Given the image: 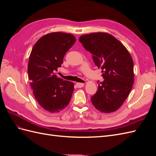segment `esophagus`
Segmentation results:
<instances>
[{
    "instance_id": "34e87169",
    "label": "esophagus",
    "mask_w": 156,
    "mask_h": 156,
    "mask_svg": "<svg viewBox=\"0 0 156 156\" xmlns=\"http://www.w3.org/2000/svg\"><path fill=\"white\" fill-rule=\"evenodd\" d=\"M76 86L77 88H82L84 87V83H76Z\"/></svg>"
}]
</instances>
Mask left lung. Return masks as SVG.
Listing matches in <instances>:
<instances>
[{"instance_id": "1", "label": "left lung", "mask_w": 156, "mask_h": 156, "mask_svg": "<svg viewBox=\"0 0 156 156\" xmlns=\"http://www.w3.org/2000/svg\"><path fill=\"white\" fill-rule=\"evenodd\" d=\"M79 41L90 52L104 79L98 81V90L91 97L92 104L102 112L116 111L126 100L133 84V62L130 54L120 41L107 33L83 35Z\"/></svg>"}]
</instances>
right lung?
<instances>
[{"mask_svg":"<svg viewBox=\"0 0 156 156\" xmlns=\"http://www.w3.org/2000/svg\"><path fill=\"white\" fill-rule=\"evenodd\" d=\"M75 41L72 34L52 32L40 38L32 49L28 64L30 87L37 101L48 112L62 111L71 100L73 83L58 77L55 73Z\"/></svg>","mask_w":156,"mask_h":156,"instance_id":"1","label":"right lung"}]
</instances>
